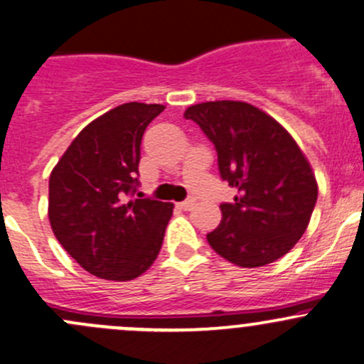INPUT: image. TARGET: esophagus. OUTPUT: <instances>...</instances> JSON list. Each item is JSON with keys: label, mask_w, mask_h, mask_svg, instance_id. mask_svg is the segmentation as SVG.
I'll use <instances>...</instances> for the list:
<instances>
[{"label": "esophagus", "mask_w": 364, "mask_h": 364, "mask_svg": "<svg viewBox=\"0 0 364 364\" xmlns=\"http://www.w3.org/2000/svg\"><path fill=\"white\" fill-rule=\"evenodd\" d=\"M179 209H183V211H190V209L193 208V200L188 199V200H183V203L178 204Z\"/></svg>", "instance_id": "obj_1"}]
</instances>
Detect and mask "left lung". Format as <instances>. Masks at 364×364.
<instances>
[{
    "label": "left lung",
    "mask_w": 364,
    "mask_h": 364,
    "mask_svg": "<svg viewBox=\"0 0 364 364\" xmlns=\"http://www.w3.org/2000/svg\"><path fill=\"white\" fill-rule=\"evenodd\" d=\"M218 153L222 179L237 188L222 204L211 248L241 267L284 257L301 240L317 203V179L292 135L269 114L237 100L190 105L185 111Z\"/></svg>",
    "instance_id": "1"
}]
</instances>
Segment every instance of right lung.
Returning <instances> with one entry per match:
<instances>
[{"label": "right lung", "mask_w": 364, "mask_h": 364, "mask_svg": "<svg viewBox=\"0 0 364 364\" xmlns=\"http://www.w3.org/2000/svg\"><path fill=\"white\" fill-rule=\"evenodd\" d=\"M164 109L130 102L102 114L80 130L50 172L54 236L98 278L134 280L159 257L174 204L132 196L142 135Z\"/></svg>", "instance_id": "add662e5"}]
</instances>
